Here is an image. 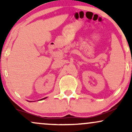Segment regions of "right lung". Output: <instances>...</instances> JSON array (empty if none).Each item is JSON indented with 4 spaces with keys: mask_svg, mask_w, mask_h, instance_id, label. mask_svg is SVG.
<instances>
[{
    "mask_svg": "<svg viewBox=\"0 0 132 132\" xmlns=\"http://www.w3.org/2000/svg\"><path fill=\"white\" fill-rule=\"evenodd\" d=\"M46 97H45V98H43V99H40V100H43V99H46Z\"/></svg>",
    "mask_w": 132,
    "mask_h": 132,
    "instance_id": "add662e5",
    "label": "right lung"
}]
</instances>
